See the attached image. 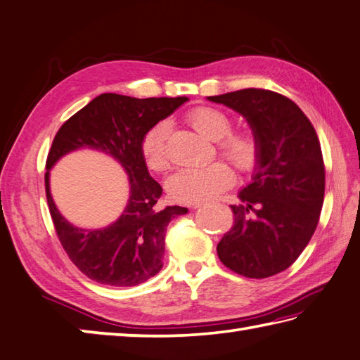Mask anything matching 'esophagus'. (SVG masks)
<instances>
[{
	"label": "esophagus",
	"mask_w": 360,
	"mask_h": 360,
	"mask_svg": "<svg viewBox=\"0 0 360 360\" xmlns=\"http://www.w3.org/2000/svg\"><path fill=\"white\" fill-rule=\"evenodd\" d=\"M192 207H193V209H197V207H201V202H195V205H192Z\"/></svg>",
	"instance_id": "obj_1"
}]
</instances>
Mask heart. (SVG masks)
I'll return each instance as SVG.
<instances>
[{
    "mask_svg": "<svg viewBox=\"0 0 360 360\" xmlns=\"http://www.w3.org/2000/svg\"><path fill=\"white\" fill-rule=\"evenodd\" d=\"M187 121L206 139L219 140L220 154L225 155L239 172L247 173L257 167L261 154L258 136L250 130L230 132L233 121L225 112L214 107H197L188 112ZM168 135V122L162 121L143 136L141 154L153 172H163L169 165ZM233 169L219 160L205 167L181 168L169 176L167 186L173 200L195 205L217 197L233 184Z\"/></svg>",
    "mask_w": 360,
    "mask_h": 360,
    "instance_id": "b5f03b06",
    "label": "heart"
}]
</instances>
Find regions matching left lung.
I'll list each match as a JSON object with an SVG mask.
<instances>
[{
	"label": "left lung",
	"instance_id": "1",
	"mask_svg": "<svg viewBox=\"0 0 360 360\" xmlns=\"http://www.w3.org/2000/svg\"><path fill=\"white\" fill-rule=\"evenodd\" d=\"M243 115L261 154L252 182L231 206V230L217 244L228 269L248 278L282 272L316 230L324 201V160L315 127L296 103L269 89L207 97Z\"/></svg>",
	"mask_w": 360,
	"mask_h": 360
}]
</instances>
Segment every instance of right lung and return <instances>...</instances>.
I'll use <instances>...</instances> for the list:
<instances>
[{
	"mask_svg": "<svg viewBox=\"0 0 360 360\" xmlns=\"http://www.w3.org/2000/svg\"><path fill=\"white\" fill-rule=\"evenodd\" d=\"M187 97H135L105 93L63 124L49 151L45 195L58 239L78 269L108 286H135L162 269L165 231L187 207L159 211L162 187L151 178L141 154L143 136L165 120ZM80 147L102 150L120 161L131 182V197L122 217L101 231H82L64 219L49 193V168L63 155Z\"/></svg>",
	"mask_w": 360,
	"mask_h": 360,
	"instance_id": "add662e5",
	"label": "right lung"
}]
</instances>
